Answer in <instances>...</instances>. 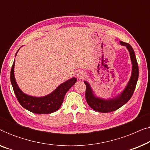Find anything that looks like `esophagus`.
Returning <instances> with one entry per match:
<instances>
[{
  "label": "esophagus",
  "instance_id": "34e87169",
  "mask_svg": "<svg viewBox=\"0 0 150 150\" xmlns=\"http://www.w3.org/2000/svg\"><path fill=\"white\" fill-rule=\"evenodd\" d=\"M77 77L79 78V79H83L84 78L86 77V74L83 71H79L77 74Z\"/></svg>",
  "mask_w": 150,
  "mask_h": 150
}]
</instances>
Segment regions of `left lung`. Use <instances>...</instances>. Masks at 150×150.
<instances>
[{"mask_svg":"<svg viewBox=\"0 0 150 150\" xmlns=\"http://www.w3.org/2000/svg\"><path fill=\"white\" fill-rule=\"evenodd\" d=\"M122 46H126L130 52L131 61H132V75L129 81L128 85L125 88V89L116 98L112 99L104 100L102 98H98L95 96L89 84L87 81H85L86 85L85 91V98L87 104L92 109L100 112H109L117 110L118 108L122 107L123 105L127 103L130 99L134 93V91L136 88L137 83L139 78V66L137 63V58L135 56L134 51L132 46L128 43L120 42Z\"/></svg>","mask_w":150,"mask_h":150,"instance_id":"8db88e82","label":"left lung"}]
</instances>
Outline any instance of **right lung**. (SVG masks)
Wrapping results in <instances>:
<instances>
[{"instance_id":"1","label":"right lung","mask_w":150,"mask_h":150,"mask_svg":"<svg viewBox=\"0 0 150 150\" xmlns=\"http://www.w3.org/2000/svg\"><path fill=\"white\" fill-rule=\"evenodd\" d=\"M18 50L16 52L17 54ZM14 61L11 69V83L18 101L26 110L37 114H50L61 107L65 93L76 82V78L61 84L54 91L44 97H33L24 93L16 83L14 76Z\"/></svg>"}]
</instances>
